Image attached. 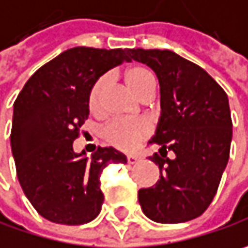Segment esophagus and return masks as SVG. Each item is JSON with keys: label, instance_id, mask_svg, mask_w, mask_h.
<instances>
[{"label": "esophagus", "instance_id": "34e87169", "mask_svg": "<svg viewBox=\"0 0 248 248\" xmlns=\"http://www.w3.org/2000/svg\"><path fill=\"white\" fill-rule=\"evenodd\" d=\"M126 161H127L129 165H135V164L138 162V156H135V155H127V156H126Z\"/></svg>", "mask_w": 248, "mask_h": 248}]
</instances>
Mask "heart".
Listing matches in <instances>:
<instances>
[{
	"instance_id": "1",
	"label": "heart",
	"mask_w": 248,
	"mask_h": 248,
	"mask_svg": "<svg viewBox=\"0 0 248 248\" xmlns=\"http://www.w3.org/2000/svg\"><path fill=\"white\" fill-rule=\"evenodd\" d=\"M124 81L129 89L139 97H145L149 92L155 90L156 81L154 75L142 66H130L124 70ZM106 77H100L89 93V108L92 112L99 113L103 106V97L106 93ZM151 133V126L145 121H112L103 129V135L109 143L115 148L132 152L135 151Z\"/></svg>"
}]
</instances>
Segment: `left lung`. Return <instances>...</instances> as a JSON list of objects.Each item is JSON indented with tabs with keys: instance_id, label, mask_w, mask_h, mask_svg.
Segmentation results:
<instances>
[{
	"instance_id": "1",
	"label": "left lung",
	"mask_w": 248,
	"mask_h": 248,
	"mask_svg": "<svg viewBox=\"0 0 248 248\" xmlns=\"http://www.w3.org/2000/svg\"><path fill=\"white\" fill-rule=\"evenodd\" d=\"M129 56L149 66L161 86L162 112L149 140L161 146L151 156L161 175L155 186L139 189V204L156 223L194 220L211 204L230 158L227 93L204 69L173 51L132 48Z\"/></svg>"
}]
</instances>
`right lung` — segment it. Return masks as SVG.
<instances>
[{
  "mask_svg": "<svg viewBox=\"0 0 248 248\" xmlns=\"http://www.w3.org/2000/svg\"><path fill=\"white\" fill-rule=\"evenodd\" d=\"M127 48L75 47L41 66L14 102L11 151L25 197L48 221L78 225L94 220L103 204L100 175L126 164L115 148L92 158L73 142L89 116V93L108 70L129 62Z\"/></svg>",
  "mask_w": 248,
  "mask_h": 248,
  "instance_id": "1",
  "label": "right lung"
}]
</instances>
